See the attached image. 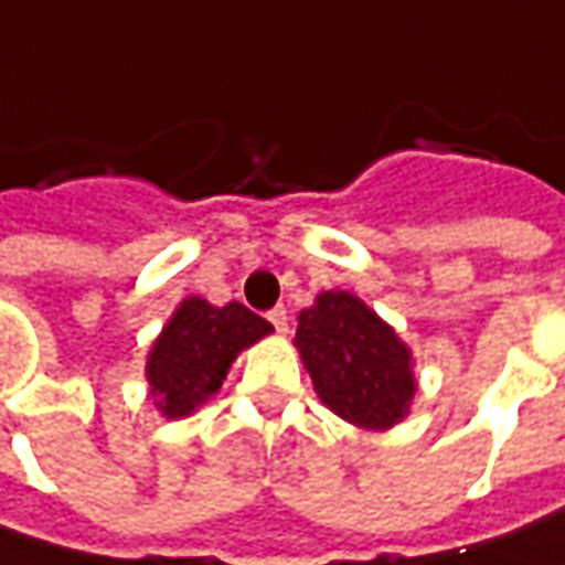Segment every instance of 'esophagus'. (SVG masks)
<instances>
[{
  "label": "esophagus",
  "instance_id": "34e87169",
  "mask_svg": "<svg viewBox=\"0 0 565 565\" xmlns=\"http://www.w3.org/2000/svg\"><path fill=\"white\" fill-rule=\"evenodd\" d=\"M268 321H271V328H275L278 334H287V309H284V306H275V309L268 312Z\"/></svg>",
  "mask_w": 565,
  "mask_h": 565
}]
</instances>
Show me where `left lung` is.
I'll list each match as a JSON object with an SVG mask.
<instances>
[{"label": "left lung", "instance_id": "8db88e82", "mask_svg": "<svg viewBox=\"0 0 565 565\" xmlns=\"http://www.w3.org/2000/svg\"><path fill=\"white\" fill-rule=\"evenodd\" d=\"M297 350L324 406L362 428H391L416 394L409 350L347 290L302 309Z\"/></svg>", "mask_w": 565, "mask_h": 565}]
</instances>
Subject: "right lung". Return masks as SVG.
<instances>
[{
  "instance_id": "1",
  "label": "right lung",
  "mask_w": 565,
  "mask_h": 565,
  "mask_svg": "<svg viewBox=\"0 0 565 565\" xmlns=\"http://www.w3.org/2000/svg\"><path fill=\"white\" fill-rule=\"evenodd\" d=\"M268 331L271 324L244 302L184 300L149 353L147 379L156 406L168 418L190 416L222 387L234 356Z\"/></svg>"
}]
</instances>
